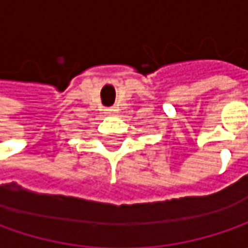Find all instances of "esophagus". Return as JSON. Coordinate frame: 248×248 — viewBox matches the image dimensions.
Masks as SVG:
<instances>
[{
    "label": "esophagus",
    "instance_id": "1",
    "mask_svg": "<svg viewBox=\"0 0 248 248\" xmlns=\"http://www.w3.org/2000/svg\"><path fill=\"white\" fill-rule=\"evenodd\" d=\"M111 111H113V109H106V113H108V114H110Z\"/></svg>",
    "mask_w": 248,
    "mask_h": 248
}]
</instances>
